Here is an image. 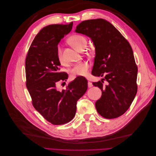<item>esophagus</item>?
<instances>
[{
	"mask_svg": "<svg viewBox=\"0 0 156 156\" xmlns=\"http://www.w3.org/2000/svg\"><path fill=\"white\" fill-rule=\"evenodd\" d=\"M88 87L89 88H91V87H93V84H92V83L91 82L88 81Z\"/></svg>",
	"mask_w": 156,
	"mask_h": 156,
	"instance_id": "1",
	"label": "esophagus"
}]
</instances>
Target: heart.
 <instances>
[{
	"instance_id": "heart-1",
	"label": "heart",
	"mask_w": 156,
	"mask_h": 156,
	"mask_svg": "<svg viewBox=\"0 0 156 156\" xmlns=\"http://www.w3.org/2000/svg\"><path fill=\"white\" fill-rule=\"evenodd\" d=\"M69 43L73 46L75 49L80 50L84 47H86L87 41L85 37L83 36L75 34L71 36L68 39ZM56 55H57L58 59L62 62V50H61L60 47L58 46L57 48V51H56ZM90 65L87 62H81L77 64L71 70V75L72 77L75 78L77 76H86L88 72Z\"/></svg>"
}]
</instances>
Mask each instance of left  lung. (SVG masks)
<instances>
[{"label": "left lung", "mask_w": 156, "mask_h": 156, "mask_svg": "<svg viewBox=\"0 0 156 156\" xmlns=\"http://www.w3.org/2000/svg\"><path fill=\"white\" fill-rule=\"evenodd\" d=\"M75 31L92 40L96 53L92 74L104 77L92 83L102 90L101 98L96 102L97 111L108 119L122 115L137 92L138 68L130 44L111 23L103 19L82 21ZM104 80L107 86L102 84Z\"/></svg>", "instance_id": "obj_1"}]
</instances>
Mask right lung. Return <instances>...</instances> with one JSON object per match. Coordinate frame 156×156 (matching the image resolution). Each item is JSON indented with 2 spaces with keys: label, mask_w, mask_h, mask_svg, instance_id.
I'll use <instances>...</instances> for the list:
<instances>
[{
  "label": "right lung",
  "mask_w": 156,
  "mask_h": 156,
  "mask_svg": "<svg viewBox=\"0 0 156 156\" xmlns=\"http://www.w3.org/2000/svg\"><path fill=\"white\" fill-rule=\"evenodd\" d=\"M73 22L68 25H50L35 36L25 60L26 85L32 105L48 122L54 125L68 123L75 115L77 101L87 90L88 81L79 76L60 91V81H66L68 75L59 72L58 44L72 30ZM65 83V82H64Z\"/></svg>",
  "instance_id": "add662e5"
}]
</instances>
